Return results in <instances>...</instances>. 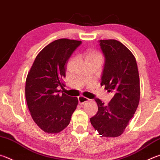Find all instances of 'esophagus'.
<instances>
[{
    "instance_id": "1",
    "label": "esophagus",
    "mask_w": 160,
    "mask_h": 160,
    "mask_svg": "<svg viewBox=\"0 0 160 160\" xmlns=\"http://www.w3.org/2000/svg\"><path fill=\"white\" fill-rule=\"evenodd\" d=\"M78 102H79L80 104H82L84 103H85L89 101V99L88 98H86V97H78Z\"/></svg>"
}]
</instances>
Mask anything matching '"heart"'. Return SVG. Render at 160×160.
Segmentation results:
<instances>
[{
	"label": "heart",
	"mask_w": 160,
	"mask_h": 160,
	"mask_svg": "<svg viewBox=\"0 0 160 160\" xmlns=\"http://www.w3.org/2000/svg\"><path fill=\"white\" fill-rule=\"evenodd\" d=\"M98 59V60H102V57L101 53L99 51L95 50H89L85 53V59Z\"/></svg>",
	"instance_id": "b5f03b06"
}]
</instances>
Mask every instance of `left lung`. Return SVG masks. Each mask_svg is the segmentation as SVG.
I'll list each match as a JSON object with an SVG mask.
<instances>
[{
  "mask_svg": "<svg viewBox=\"0 0 160 160\" xmlns=\"http://www.w3.org/2000/svg\"><path fill=\"white\" fill-rule=\"evenodd\" d=\"M105 61L101 85L114 96L108 105L99 99L97 114L90 122L101 137L123 133L138 107L140 90L136 60L126 46L115 39L99 40Z\"/></svg>",
  "mask_w": 160,
  "mask_h": 160,
  "instance_id": "left-lung-1",
  "label": "left lung"
}]
</instances>
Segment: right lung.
<instances>
[{
  "instance_id": "right-lung-1",
  "label": "right lung",
  "mask_w": 160,
  "mask_h": 160,
  "mask_svg": "<svg viewBox=\"0 0 160 160\" xmlns=\"http://www.w3.org/2000/svg\"><path fill=\"white\" fill-rule=\"evenodd\" d=\"M82 42L60 39L50 43L37 56L28 72L25 97L34 121L48 133H58L68 126L78 104L77 97L60 94L66 87V66Z\"/></svg>"
}]
</instances>
